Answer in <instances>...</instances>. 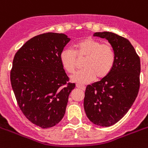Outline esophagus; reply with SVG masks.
<instances>
[{
	"instance_id": "esophagus-1",
	"label": "esophagus",
	"mask_w": 148,
	"mask_h": 148,
	"mask_svg": "<svg viewBox=\"0 0 148 148\" xmlns=\"http://www.w3.org/2000/svg\"><path fill=\"white\" fill-rule=\"evenodd\" d=\"M76 86L77 88L81 89L82 90H85V89H86V86H84V85H80V84H76Z\"/></svg>"
}]
</instances>
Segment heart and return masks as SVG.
<instances>
[{"instance_id":"b5f03b06","label":"heart","mask_w":148,"mask_h":148,"mask_svg":"<svg viewBox=\"0 0 148 148\" xmlns=\"http://www.w3.org/2000/svg\"><path fill=\"white\" fill-rule=\"evenodd\" d=\"M84 58L83 70L71 77L73 82L84 84L92 82L95 78L101 80L107 76L113 68L116 54L111 45L102 43L96 39L87 38L74 45V51L64 49L60 54V62L64 70L74 73L77 69V60Z\"/></svg>"}]
</instances>
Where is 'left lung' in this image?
Returning a JSON list of instances; mask_svg holds the SVG:
<instances>
[{"label": "left lung", "mask_w": 148, "mask_h": 148, "mask_svg": "<svg viewBox=\"0 0 148 148\" xmlns=\"http://www.w3.org/2000/svg\"><path fill=\"white\" fill-rule=\"evenodd\" d=\"M93 36L109 41L115 51L116 60L107 76L86 86L84 107L93 124L109 127L124 117L138 96L140 58L124 37L110 32H95Z\"/></svg>", "instance_id": "obj_1"}]
</instances>
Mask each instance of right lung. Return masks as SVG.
I'll use <instances>...</instances> for the list:
<instances>
[{
    "instance_id": "right-lung-1",
    "label": "right lung",
    "mask_w": 148,
    "mask_h": 148,
    "mask_svg": "<svg viewBox=\"0 0 148 148\" xmlns=\"http://www.w3.org/2000/svg\"><path fill=\"white\" fill-rule=\"evenodd\" d=\"M63 33L47 32L26 42L15 54L10 82L26 119L42 128L57 125L64 116L75 84L68 83L60 54L69 42Z\"/></svg>"
}]
</instances>
